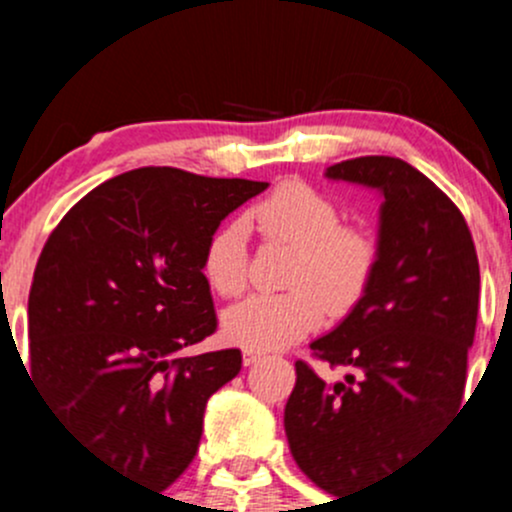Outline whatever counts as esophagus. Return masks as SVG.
<instances>
[{"label": "esophagus", "instance_id": "34e87169", "mask_svg": "<svg viewBox=\"0 0 512 512\" xmlns=\"http://www.w3.org/2000/svg\"><path fill=\"white\" fill-rule=\"evenodd\" d=\"M260 359H262V352H257V349H242V361H245V366L257 364Z\"/></svg>", "mask_w": 512, "mask_h": 512}]
</instances>
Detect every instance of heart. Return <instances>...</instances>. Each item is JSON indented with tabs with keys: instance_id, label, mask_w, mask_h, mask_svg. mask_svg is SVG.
I'll return each instance as SVG.
<instances>
[{
	"instance_id": "1",
	"label": "heart",
	"mask_w": 512,
	"mask_h": 512,
	"mask_svg": "<svg viewBox=\"0 0 512 512\" xmlns=\"http://www.w3.org/2000/svg\"><path fill=\"white\" fill-rule=\"evenodd\" d=\"M250 223L270 240L297 247L287 294H252L223 314L227 342L275 352L322 327L327 304L344 314L364 297L379 265V240L361 225L342 223L329 195L287 180L250 210ZM203 275L220 297H237L250 277L247 225L230 220L208 237Z\"/></svg>"
}]
</instances>
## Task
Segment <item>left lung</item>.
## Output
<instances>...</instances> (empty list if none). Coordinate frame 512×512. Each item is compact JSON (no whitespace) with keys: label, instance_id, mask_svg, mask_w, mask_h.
Returning <instances> with one entry per match:
<instances>
[{"label":"left lung","instance_id":"8db88e82","mask_svg":"<svg viewBox=\"0 0 512 512\" xmlns=\"http://www.w3.org/2000/svg\"><path fill=\"white\" fill-rule=\"evenodd\" d=\"M327 178L384 195L374 280L334 332L309 344L314 359L349 374L329 384L297 361L285 406L299 471L344 495L394 471L461 409L480 270L461 210L406 160H342Z\"/></svg>","mask_w":512,"mask_h":512}]
</instances>
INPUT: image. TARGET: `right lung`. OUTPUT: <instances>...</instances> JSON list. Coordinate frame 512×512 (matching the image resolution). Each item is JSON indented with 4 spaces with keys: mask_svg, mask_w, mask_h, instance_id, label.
I'll return each instance as SVG.
<instances>
[{
    "mask_svg": "<svg viewBox=\"0 0 512 512\" xmlns=\"http://www.w3.org/2000/svg\"><path fill=\"white\" fill-rule=\"evenodd\" d=\"M267 183L138 168L61 218L29 292V374L49 409L113 471L168 488L190 466L210 396L240 349L183 356L218 329L208 237Z\"/></svg>",
    "mask_w": 512,
    "mask_h": 512,
    "instance_id": "add662e5",
    "label": "right lung"
}]
</instances>
